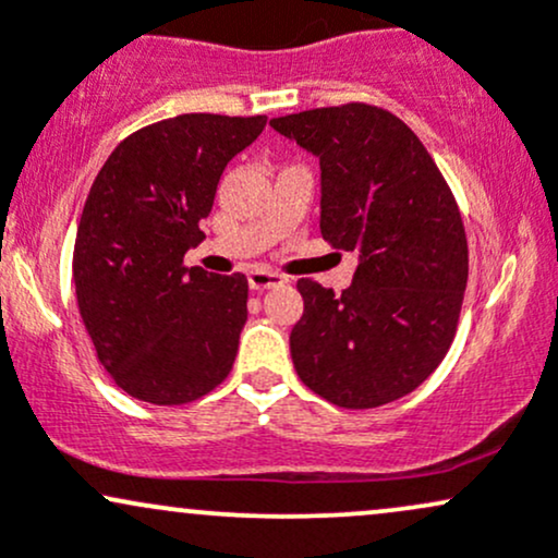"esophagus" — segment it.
Here are the masks:
<instances>
[{"instance_id": "obj_1", "label": "esophagus", "mask_w": 558, "mask_h": 558, "mask_svg": "<svg viewBox=\"0 0 558 558\" xmlns=\"http://www.w3.org/2000/svg\"><path fill=\"white\" fill-rule=\"evenodd\" d=\"M286 283V278L283 275H278V272H270V270H252L248 272V288H252V291H267V288H278V286H283Z\"/></svg>"}]
</instances>
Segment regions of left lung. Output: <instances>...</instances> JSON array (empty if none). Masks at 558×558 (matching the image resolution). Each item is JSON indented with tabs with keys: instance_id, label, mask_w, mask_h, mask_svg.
<instances>
[{
	"instance_id": "1",
	"label": "left lung",
	"mask_w": 558,
	"mask_h": 558,
	"mask_svg": "<svg viewBox=\"0 0 558 558\" xmlns=\"http://www.w3.org/2000/svg\"><path fill=\"white\" fill-rule=\"evenodd\" d=\"M270 125L319 159L323 239L360 259L343 293L299 280L301 383L343 409L412 393L453 341L470 272L451 189L412 128L380 107H323Z\"/></svg>"
}]
</instances>
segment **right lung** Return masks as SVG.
Returning a JSON list of instances; mask_svg holds the SVG:
<instances>
[{
    "label": "right lung",
    "mask_w": 558,
    "mask_h": 558,
    "mask_svg": "<svg viewBox=\"0 0 558 558\" xmlns=\"http://www.w3.org/2000/svg\"><path fill=\"white\" fill-rule=\"evenodd\" d=\"M267 118L178 114L120 141L83 207L73 252L96 356L128 396L157 407L226 380L246 325V275L183 267L204 241L222 170Z\"/></svg>",
    "instance_id": "add662e5"
}]
</instances>
